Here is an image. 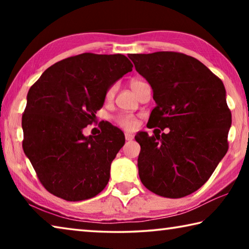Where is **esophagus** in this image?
Returning <instances> with one entry per match:
<instances>
[{
    "label": "esophagus",
    "mask_w": 249,
    "mask_h": 249,
    "mask_svg": "<svg viewBox=\"0 0 249 249\" xmlns=\"http://www.w3.org/2000/svg\"><path fill=\"white\" fill-rule=\"evenodd\" d=\"M133 138H134V135H133V134L125 133V140H126V141H132Z\"/></svg>",
    "instance_id": "esophagus-1"
}]
</instances>
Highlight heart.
Returning a JSON list of instances; mask_svg holds the SVG:
<instances>
[{
    "label": "heart",
    "mask_w": 249,
    "mask_h": 249,
    "mask_svg": "<svg viewBox=\"0 0 249 249\" xmlns=\"http://www.w3.org/2000/svg\"><path fill=\"white\" fill-rule=\"evenodd\" d=\"M145 82L142 81V80H132L130 81V89H132L134 92L136 91L138 88H140L142 84H144ZM114 91H115V87L112 86L109 87L107 93H105V99L107 100H109L113 96V94H114ZM115 122L117 125H120L121 127H123L125 129H133L135 128V126H136L137 124V121L136 119L133 115H129V114H122V115H119L115 117Z\"/></svg>",
    "instance_id": "obj_1"
}]
</instances>
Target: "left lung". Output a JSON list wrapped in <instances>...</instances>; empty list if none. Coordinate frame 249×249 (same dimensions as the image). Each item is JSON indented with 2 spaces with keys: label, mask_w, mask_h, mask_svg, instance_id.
<instances>
[{
  "label": "left lung",
  "mask_w": 249,
  "mask_h": 249,
  "mask_svg": "<svg viewBox=\"0 0 249 249\" xmlns=\"http://www.w3.org/2000/svg\"><path fill=\"white\" fill-rule=\"evenodd\" d=\"M153 88L156 107L140 133L138 175L149 191L178 199L200 189L229 149L231 114L222 80L201 61L176 52L129 53ZM166 127L170 133L159 134Z\"/></svg>",
  "instance_id": "left-lung-1"
}]
</instances>
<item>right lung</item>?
I'll return each instance as SVG.
<instances>
[{"instance_id":"1","label":"right lung","mask_w":249,"mask_h":249,"mask_svg":"<svg viewBox=\"0 0 249 249\" xmlns=\"http://www.w3.org/2000/svg\"><path fill=\"white\" fill-rule=\"evenodd\" d=\"M132 68L124 54L84 53L56 62L31 87L23 149L52 195L82 201L107 187L124 134L108 123L96 136L86 137L82 130L95 121L108 88Z\"/></svg>"}]
</instances>
